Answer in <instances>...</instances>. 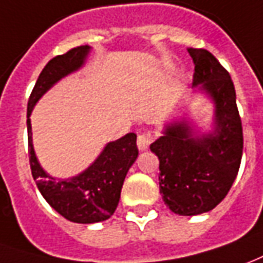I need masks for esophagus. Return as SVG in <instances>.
<instances>
[{
	"label": "esophagus",
	"instance_id": "obj_1",
	"mask_svg": "<svg viewBox=\"0 0 263 263\" xmlns=\"http://www.w3.org/2000/svg\"><path fill=\"white\" fill-rule=\"evenodd\" d=\"M151 141H152V137H151L149 134H141V135H138V139H137L138 149L139 151L148 149V148H149Z\"/></svg>",
	"mask_w": 263,
	"mask_h": 263
}]
</instances>
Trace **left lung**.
Returning <instances> with one entry per match:
<instances>
[{"label":"left lung","instance_id":"1","mask_svg":"<svg viewBox=\"0 0 263 263\" xmlns=\"http://www.w3.org/2000/svg\"><path fill=\"white\" fill-rule=\"evenodd\" d=\"M195 64L192 88L214 105L212 129L201 132L188 115L163 125L151 144L159 159V192L174 214L192 216L214 209L238 175L242 124L231 75L206 49L188 48Z\"/></svg>","mask_w":263,"mask_h":263}]
</instances>
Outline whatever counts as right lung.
Here are the masks:
<instances>
[{
  "mask_svg": "<svg viewBox=\"0 0 263 263\" xmlns=\"http://www.w3.org/2000/svg\"><path fill=\"white\" fill-rule=\"evenodd\" d=\"M89 52V45H81L67 54L52 58L38 77L27 108L28 154L32 178L44 199L65 219L75 223H95L112 216L118 206L126 174L138 158L137 135L134 132L108 142L87 170L71 178L49 175L36 158L29 118L34 106L58 81L84 67Z\"/></svg>",
  "mask_w": 263,
  "mask_h": 263,
  "instance_id": "obj_1",
  "label": "right lung"
}]
</instances>
